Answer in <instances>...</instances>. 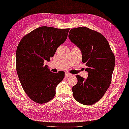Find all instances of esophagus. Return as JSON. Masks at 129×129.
I'll return each instance as SVG.
<instances>
[{
	"mask_svg": "<svg viewBox=\"0 0 129 129\" xmlns=\"http://www.w3.org/2000/svg\"><path fill=\"white\" fill-rule=\"evenodd\" d=\"M65 77H69V76H71V74H70V73H69V72H66L65 73Z\"/></svg>",
	"mask_w": 129,
	"mask_h": 129,
	"instance_id": "34e87169",
	"label": "esophagus"
}]
</instances>
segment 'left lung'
Segmentation results:
<instances>
[{
	"label": "left lung",
	"instance_id": "left-lung-1",
	"mask_svg": "<svg viewBox=\"0 0 129 129\" xmlns=\"http://www.w3.org/2000/svg\"><path fill=\"white\" fill-rule=\"evenodd\" d=\"M70 41L80 49L82 62L88 72L85 79L77 75V83L72 88L76 101L85 105L94 104L104 96L111 83L115 57L108 42L100 33L87 27L71 29Z\"/></svg>",
	"mask_w": 129,
	"mask_h": 129
}]
</instances>
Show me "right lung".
<instances>
[{
	"label": "right lung",
	"mask_w": 129,
	"mask_h": 129,
	"mask_svg": "<svg viewBox=\"0 0 129 129\" xmlns=\"http://www.w3.org/2000/svg\"><path fill=\"white\" fill-rule=\"evenodd\" d=\"M70 29L41 27L25 35L16 53V68L23 89L33 101L45 104L55 95L64 72H52L45 60L50 61L57 48L67 40Z\"/></svg>",
	"instance_id": "obj_1"
}]
</instances>
